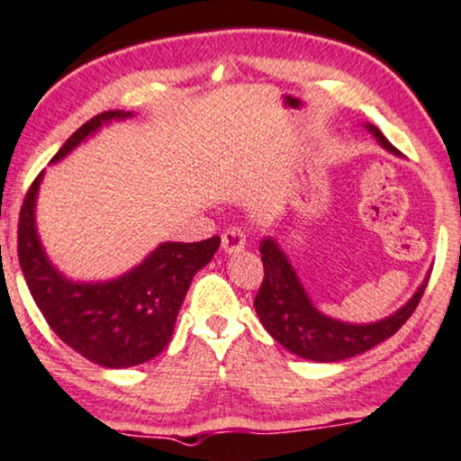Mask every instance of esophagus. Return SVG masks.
<instances>
[{"label":"esophagus","mask_w":461,"mask_h":461,"mask_svg":"<svg viewBox=\"0 0 461 461\" xmlns=\"http://www.w3.org/2000/svg\"><path fill=\"white\" fill-rule=\"evenodd\" d=\"M246 232L241 229H237V226H232V229H226L221 232V248H224L226 254H237L241 252L243 248H246Z\"/></svg>","instance_id":"1"}]
</instances>
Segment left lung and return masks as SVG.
<instances>
[{
	"mask_svg": "<svg viewBox=\"0 0 461 461\" xmlns=\"http://www.w3.org/2000/svg\"><path fill=\"white\" fill-rule=\"evenodd\" d=\"M366 128L374 134L380 147L400 156V151L384 139L376 126L366 123ZM258 249L265 267V277L257 299H254V310H257L260 322L284 348L318 363L350 359V357L361 355L391 338L417 310L429 280V276L425 277L417 293L391 316L378 322L355 325V322H344L322 314L312 303L297 271L293 269L291 260L276 240L265 237Z\"/></svg>",
	"mask_w": 461,
	"mask_h": 461,
	"instance_id": "8db88e82",
	"label": "left lung"
}]
</instances>
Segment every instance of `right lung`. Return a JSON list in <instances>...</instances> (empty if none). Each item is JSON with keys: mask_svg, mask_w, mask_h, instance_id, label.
<instances>
[{"mask_svg": "<svg viewBox=\"0 0 461 461\" xmlns=\"http://www.w3.org/2000/svg\"><path fill=\"white\" fill-rule=\"evenodd\" d=\"M132 117L106 111L89 119L66 140L50 162H59L104 123ZM40 173L19 215V263L38 310L59 339L102 367H132L167 348L192 277L220 248V237L181 243L164 241L115 280L74 282L50 263L36 230Z\"/></svg>", "mask_w": 461, "mask_h": 461, "instance_id": "right-lung-1", "label": "right lung"}]
</instances>
